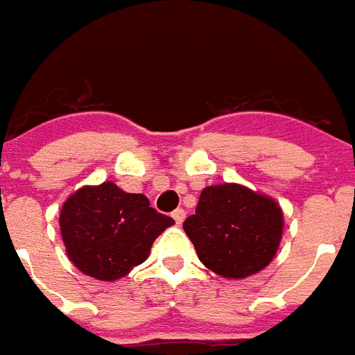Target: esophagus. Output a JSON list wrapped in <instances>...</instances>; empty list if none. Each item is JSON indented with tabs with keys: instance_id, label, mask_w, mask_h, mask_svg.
I'll return each instance as SVG.
<instances>
[{
	"instance_id": "34e87169",
	"label": "esophagus",
	"mask_w": 355,
	"mask_h": 355,
	"mask_svg": "<svg viewBox=\"0 0 355 355\" xmlns=\"http://www.w3.org/2000/svg\"><path fill=\"white\" fill-rule=\"evenodd\" d=\"M172 218L175 220V223H182L185 220V210L183 208H178V210H173Z\"/></svg>"
}]
</instances>
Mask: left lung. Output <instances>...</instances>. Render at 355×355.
Masks as SVG:
<instances>
[{"instance_id":"1","label":"left lung","mask_w":355,"mask_h":355,"mask_svg":"<svg viewBox=\"0 0 355 355\" xmlns=\"http://www.w3.org/2000/svg\"><path fill=\"white\" fill-rule=\"evenodd\" d=\"M283 227L277 200L241 183L205 187L195 214L183 222L198 260L225 279H246L268 268Z\"/></svg>"}]
</instances>
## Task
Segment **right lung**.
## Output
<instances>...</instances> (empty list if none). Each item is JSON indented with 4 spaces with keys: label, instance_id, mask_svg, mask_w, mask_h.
<instances>
[{
    "label": "right lung",
    "instance_id": "right-lung-1",
    "mask_svg": "<svg viewBox=\"0 0 355 355\" xmlns=\"http://www.w3.org/2000/svg\"><path fill=\"white\" fill-rule=\"evenodd\" d=\"M141 193L116 183L84 185L61 208L59 225L69 260L97 281H118L149 258L155 239L173 225Z\"/></svg>",
    "mask_w": 355,
    "mask_h": 355
}]
</instances>
